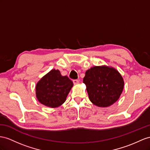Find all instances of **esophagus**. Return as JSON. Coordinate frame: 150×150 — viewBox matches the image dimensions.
<instances>
[{
	"label": "esophagus",
	"instance_id": "34e87169",
	"mask_svg": "<svg viewBox=\"0 0 150 150\" xmlns=\"http://www.w3.org/2000/svg\"><path fill=\"white\" fill-rule=\"evenodd\" d=\"M73 82H74V83L75 85H76V84H78L79 83V81L78 80H73Z\"/></svg>",
	"mask_w": 150,
	"mask_h": 150
}]
</instances>
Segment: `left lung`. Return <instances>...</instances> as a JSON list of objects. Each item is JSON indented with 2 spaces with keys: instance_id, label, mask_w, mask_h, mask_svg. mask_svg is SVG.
<instances>
[{
  "instance_id": "obj_1",
  "label": "left lung",
  "mask_w": 150,
  "mask_h": 150,
  "mask_svg": "<svg viewBox=\"0 0 150 150\" xmlns=\"http://www.w3.org/2000/svg\"><path fill=\"white\" fill-rule=\"evenodd\" d=\"M90 101L94 105L106 108L116 102L124 89V81L113 67L94 66L86 72L83 79Z\"/></svg>"
}]
</instances>
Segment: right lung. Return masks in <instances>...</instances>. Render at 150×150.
Segmentation results:
<instances>
[{"label": "right lung", "mask_w": 150, "mask_h": 150, "mask_svg": "<svg viewBox=\"0 0 150 150\" xmlns=\"http://www.w3.org/2000/svg\"><path fill=\"white\" fill-rule=\"evenodd\" d=\"M73 86V82L67 76H62L59 70L52 69L37 83L36 97L41 104L57 108L66 101Z\"/></svg>", "instance_id": "add662e5"}]
</instances>
